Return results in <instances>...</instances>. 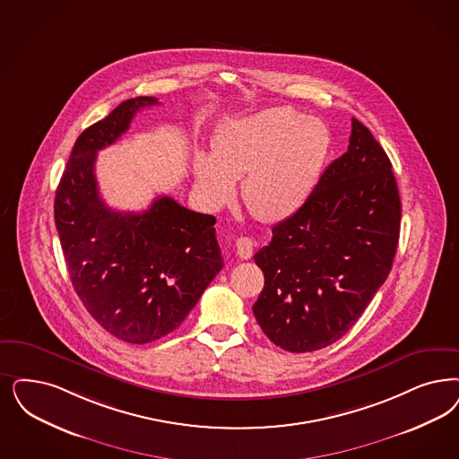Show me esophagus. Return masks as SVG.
Listing matches in <instances>:
<instances>
[{"label":"esophagus","instance_id":"esophagus-1","mask_svg":"<svg viewBox=\"0 0 459 459\" xmlns=\"http://www.w3.org/2000/svg\"><path fill=\"white\" fill-rule=\"evenodd\" d=\"M236 249H238V255L240 259H251L254 253L253 238H238L236 242Z\"/></svg>","mask_w":459,"mask_h":459}]
</instances>
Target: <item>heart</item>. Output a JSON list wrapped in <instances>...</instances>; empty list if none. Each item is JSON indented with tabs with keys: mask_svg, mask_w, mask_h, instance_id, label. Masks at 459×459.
<instances>
[{
	"mask_svg": "<svg viewBox=\"0 0 459 459\" xmlns=\"http://www.w3.org/2000/svg\"><path fill=\"white\" fill-rule=\"evenodd\" d=\"M331 130L290 107H274L223 126L213 156L195 160L196 186L206 205H225L240 179V196L259 221L295 213L316 188L331 152Z\"/></svg>",
	"mask_w": 459,
	"mask_h": 459,
	"instance_id": "obj_1",
	"label": "heart"
}]
</instances>
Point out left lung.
<instances>
[{"label":"left lung","mask_w":459,"mask_h":459,"mask_svg":"<svg viewBox=\"0 0 459 459\" xmlns=\"http://www.w3.org/2000/svg\"><path fill=\"white\" fill-rule=\"evenodd\" d=\"M400 217L392 162L352 118L348 152L254 254L264 288L253 312L269 341L312 352L348 333L392 271Z\"/></svg>","instance_id":"left-lung-1"}]
</instances>
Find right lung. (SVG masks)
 I'll use <instances>...</instances> for the list:
<instances>
[{
  "instance_id": "obj_1",
  "label": "right lung",
  "mask_w": 459,
  "mask_h": 459,
  "mask_svg": "<svg viewBox=\"0 0 459 459\" xmlns=\"http://www.w3.org/2000/svg\"><path fill=\"white\" fill-rule=\"evenodd\" d=\"M154 96L122 101L74 143L56 191L54 221L73 286L90 316L130 344L160 339L190 314L223 268L215 217L169 196L145 212H115L103 202L96 152L126 134Z\"/></svg>"
}]
</instances>
